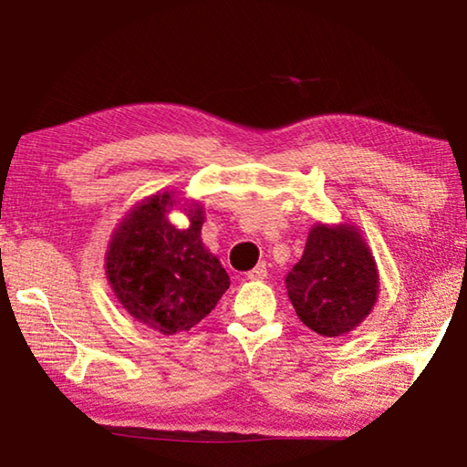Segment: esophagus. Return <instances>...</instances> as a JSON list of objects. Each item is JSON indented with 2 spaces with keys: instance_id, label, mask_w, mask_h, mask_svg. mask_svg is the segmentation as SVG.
Segmentation results:
<instances>
[{
  "instance_id": "obj_1",
  "label": "esophagus",
  "mask_w": 467,
  "mask_h": 467,
  "mask_svg": "<svg viewBox=\"0 0 467 467\" xmlns=\"http://www.w3.org/2000/svg\"><path fill=\"white\" fill-rule=\"evenodd\" d=\"M246 277L253 279V281H261V279H265V277H267V265H265V263H259L257 267H254V269H251L249 273H246Z\"/></svg>"
}]
</instances>
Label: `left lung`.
<instances>
[{"mask_svg":"<svg viewBox=\"0 0 467 467\" xmlns=\"http://www.w3.org/2000/svg\"><path fill=\"white\" fill-rule=\"evenodd\" d=\"M285 285L301 322L319 336L336 337L352 332L372 312L379 271L358 228L314 224Z\"/></svg>","mask_w":467,"mask_h":467,"instance_id":"1","label":"left lung"}]
</instances>
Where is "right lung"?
Listing matches in <instances>:
<instances>
[{"instance_id":"add662e5","label":"right lung","mask_w":467,"mask_h":467,"mask_svg":"<svg viewBox=\"0 0 467 467\" xmlns=\"http://www.w3.org/2000/svg\"><path fill=\"white\" fill-rule=\"evenodd\" d=\"M180 200L173 192L153 194L127 214L109 243L105 269L115 297L137 322L163 336L194 327L216 307L231 285L200 231L204 208L182 204L188 228L168 221Z\"/></svg>"}]
</instances>
